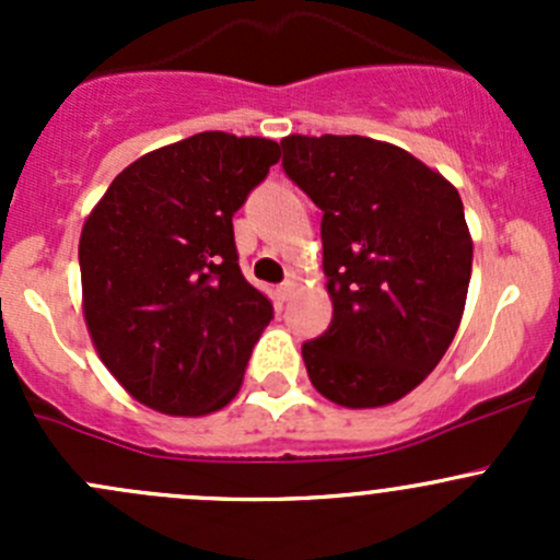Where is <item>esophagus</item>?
Segmentation results:
<instances>
[{
    "label": "esophagus",
    "instance_id": "obj_1",
    "mask_svg": "<svg viewBox=\"0 0 560 560\" xmlns=\"http://www.w3.org/2000/svg\"><path fill=\"white\" fill-rule=\"evenodd\" d=\"M295 290H298V281L295 279H287L284 284H279V290H276V292H279L281 301H290V298L295 295Z\"/></svg>",
    "mask_w": 560,
    "mask_h": 560
}]
</instances>
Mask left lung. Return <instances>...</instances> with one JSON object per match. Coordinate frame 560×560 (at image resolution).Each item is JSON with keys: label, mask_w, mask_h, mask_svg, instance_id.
Wrapping results in <instances>:
<instances>
[{"label": "left lung", "mask_w": 560, "mask_h": 560, "mask_svg": "<svg viewBox=\"0 0 560 560\" xmlns=\"http://www.w3.org/2000/svg\"><path fill=\"white\" fill-rule=\"evenodd\" d=\"M284 173L322 208L330 327L303 343L316 393L376 409L411 393L453 343L474 244L460 195L409 151L360 135H290Z\"/></svg>", "instance_id": "1"}]
</instances>
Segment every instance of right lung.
<instances>
[{"label": "right lung", "instance_id": "obj_1", "mask_svg": "<svg viewBox=\"0 0 560 560\" xmlns=\"http://www.w3.org/2000/svg\"><path fill=\"white\" fill-rule=\"evenodd\" d=\"M279 143L200 132L124 167L83 222V319L149 409L202 417L238 395L273 303L244 279L233 217Z\"/></svg>", "mask_w": 560, "mask_h": 560}]
</instances>
